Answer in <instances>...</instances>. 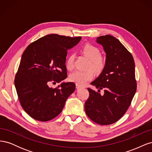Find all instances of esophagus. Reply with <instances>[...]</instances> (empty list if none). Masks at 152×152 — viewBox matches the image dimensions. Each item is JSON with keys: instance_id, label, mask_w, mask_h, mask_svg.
Wrapping results in <instances>:
<instances>
[{"instance_id": "1", "label": "esophagus", "mask_w": 152, "mask_h": 152, "mask_svg": "<svg viewBox=\"0 0 152 152\" xmlns=\"http://www.w3.org/2000/svg\"><path fill=\"white\" fill-rule=\"evenodd\" d=\"M82 86H79V85H77V84H76V89H82Z\"/></svg>"}]
</instances>
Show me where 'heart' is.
Masks as SVG:
<instances>
[{
  "label": "heart",
  "mask_w": 152,
  "mask_h": 152,
  "mask_svg": "<svg viewBox=\"0 0 152 152\" xmlns=\"http://www.w3.org/2000/svg\"><path fill=\"white\" fill-rule=\"evenodd\" d=\"M82 52L90 59L89 68H92L97 73L102 72L105 65L104 59L101 56L99 49L94 45L87 44L82 48ZM66 68L68 70H72L74 68V56L70 54L66 61ZM94 77V73L93 70L87 71L76 70L69 76V79L71 82H75L79 86H84L87 82L93 80Z\"/></svg>",
  "instance_id": "1"
}]
</instances>
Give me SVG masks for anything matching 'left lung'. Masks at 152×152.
Returning <instances> with one entry per match:
<instances>
[{"mask_svg": "<svg viewBox=\"0 0 152 152\" xmlns=\"http://www.w3.org/2000/svg\"><path fill=\"white\" fill-rule=\"evenodd\" d=\"M96 42L106 53L105 65L99 76L91 84L104 90L103 95L87 88L85 103L87 115L99 125H110L126 113L136 91L135 64L132 54L114 37L100 36Z\"/></svg>", "mask_w": 152, "mask_h": 152, "instance_id": "left-lung-1", "label": "left lung"}]
</instances>
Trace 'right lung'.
Masks as SVG:
<instances>
[{
    "mask_svg": "<svg viewBox=\"0 0 152 152\" xmlns=\"http://www.w3.org/2000/svg\"><path fill=\"white\" fill-rule=\"evenodd\" d=\"M81 38L47 35L31 43L23 53L15 84L22 108L31 118L42 122L52 120L74 92L73 82H63L56 88L49 84L67 77V50Z\"/></svg>",
    "mask_w": 152,
    "mask_h": 152,
    "instance_id": "right-lung-1",
    "label": "right lung"
}]
</instances>
